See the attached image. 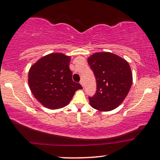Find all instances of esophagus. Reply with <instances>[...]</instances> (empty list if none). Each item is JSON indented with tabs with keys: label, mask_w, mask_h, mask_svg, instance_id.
I'll use <instances>...</instances> for the list:
<instances>
[{
	"label": "esophagus",
	"mask_w": 160,
	"mask_h": 160,
	"mask_svg": "<svg viewBox=\"0 0 160 160\" xmlns=\"http://www.w3.org/2000/svg\"><path fill=\"white\" fill-rule=\"evenodd\" d=\"M80 83H81V85H82V87H83V86H84V83H83V80H81L80 81Z\"/></svg>",
	"instance_id": "1"
}]
</instances>
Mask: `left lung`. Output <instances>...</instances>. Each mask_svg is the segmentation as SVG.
<instances>
[{"mask_svg": "<svg viewBox=\"0 0 160 160\" xmlns=\"http://www.w3.org/2000/svg\"><path fill=\"white\" fill-rule=\"evenodd\" d=\"M88 63L97 81V91L88 97L90 104L99 111H111L119 107L128 94L132 74L128 62L109 52L96 53Z\"/></svg>", "mask_w": 160, "mask_h": 160, "instance_id": "left-lung-1", "label": "left lung"}]
</instances>
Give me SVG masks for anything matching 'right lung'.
I'll list each match as a JSON object with an SVG mask.
<instances>
[{"label":"right lung","instance_id":"obj_1","mask_svg":"<svg viewBox=\"0 0 160 160\" xmlns=\"http://www.w3.org/2000/svg\"><path fill=\"white\" fill-rule=\"evenodd\" d=\"M70 59V56L63 53H51L39 59L29 70L28 84L32 94L48 109L64 107L76 91L82 88L80 83L72 80Z\"/></svg>","mask_w":160,"mask_h":160}]
</instances>
